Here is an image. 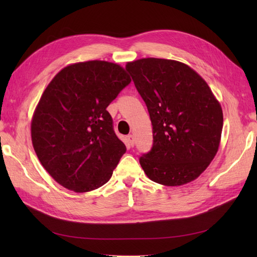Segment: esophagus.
<instances>
[{"mask_svg": "<svg viewBox=\"0 0 257 257\" xmlns=\"http://www.w3.org/2000/svg\"><path fill=\"white\" fill-rule=\"evenodd\" d=\"M127 140H128V145H129V147H133L135 146V140H134V136L133 135H129L128 137H127Z\"/></svg>", "mask_w": 257, "mask_h": 257, "instance_id": "obj_1", "label": "esophagus"}]
</instances>
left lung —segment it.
<instances>
[{
	"instance_id": "8db88e82",
	"label": "left lung",
	"mask_w": 257,
	"mask_h": 257,
	"mask_svg": "<svg viewBox=\"0 0 257 257\" xmlns=\"http://www.w3.org/2000/svg\"><path fill=\"white\" fill-rule=\"evenodd\" d=\"M150 114L154 146L140 158L152 181L179 187L200 177L221 143L223 111L209 85L189 65L165 58L128 62Z\"/></svg>"
}]
</instances>
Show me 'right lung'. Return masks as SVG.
<instances>
[{
    "label": "right lung",
    "instance_id": "obj_1",
    "mask_svg": "<svg viewBox=\"0 0 257 257\" xmlns=\"http://www.w3.org/2000/svg\"><path fill=\"white\" fill-rule=\"evenodd\" d=\"M132 78L106 61L70 64L41 96L31 121L38 160L57 183L77 193L109 181L125 152L107 107Z\"/></svg>",
    "mask_w": 257,
    "mask_h": 257
}]
</instances>
